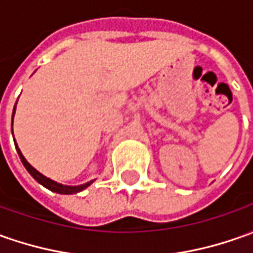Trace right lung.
I'll return each mask as SVG.
<instances>
[{
  "mask_svg": "<svg viewBox=\"0 0 253 253\" xmlns=\"http://www.w3.org/2000/svg\"><path fill=\"white\" fill-rule=\"evenodd\" d=\"M13 113H15V109H13ZM12 122H13V119H12ZM16 149H18V154L19 156H20V161H22V163L25 165V168L27 169V171H29V173H30V174H32V176L34 177L40 184H42L45 188L51 190V191L58 192V194H76V192L82 191V190H84V188H87V187L92 183V181H90V183L77 185V187H70V185L59 184V183H56V181H54V180H51V178H48V177L42 176L40 171H37V170L34 169L32 165L26 161L25 156L22 155V152H20V149L18 148V145H16Z\"/></svg>",
  "mask_w": 253,
  "mask_h": 253,
  "instance_id": "obj_1",
  "label": "right lung"
}]
</instances>
